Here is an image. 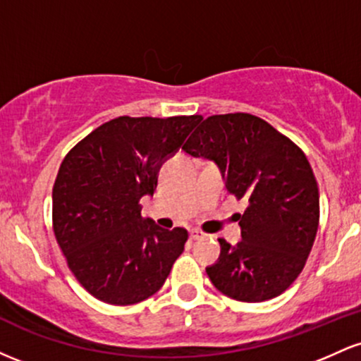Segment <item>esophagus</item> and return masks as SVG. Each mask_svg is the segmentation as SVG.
<instances>
[{"label":"esophagus","instance_id":"obj_1","mask_svg":"<svg viewBox=\"0 0 361 361\" xmlns=\"http://www.w3.org/2000/svg\"><path fill=\"white\" fill-rule=\"evenodd\" d=\"M204 233H202V231H198V229H192L190 231V239H192V241H198V239H202L204 238Z\"/></svg>","mask_w":361,"mask_h":361}]
</instances>
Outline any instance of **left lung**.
<instances>
[{"label": "left lung", "mask_w": 361, "mask_h": 361, "mask_svg": "<svg viewBox=\"0 0 361 361\" xmlns=\"http://www.w3.org/2000/svg\"><path fill=\"white\" fill-rule=\"evenodd\" d=\"M221 169L226 188L247 202L241 241L219 239L207 275L224 295L263 302L285 292L304 268L319 226V190L307 157L263 118L212 115L181 147Z\"/></svg>", "instance_id": "1"}]
</instances>
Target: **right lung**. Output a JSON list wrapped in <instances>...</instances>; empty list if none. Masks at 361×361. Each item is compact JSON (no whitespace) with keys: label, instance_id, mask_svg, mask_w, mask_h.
<instances>
[{"label":"right lung","instance_id":"1","mask_svg":"<svg viewBox=\"0 0 361 361\" xmlns=\"http://www.w3.org/2000/svg\"><path fill=\"white\" fill-rule=\"evenodd\" d=\"M200 115L118 117L94 128L62 161L52 190L57 244L76 280L98 300L130 305L163 287L185 250L183 227L140 215L164 161Z\"/></svg>","mask_w":361,"mask_h":361}]
</instances>
